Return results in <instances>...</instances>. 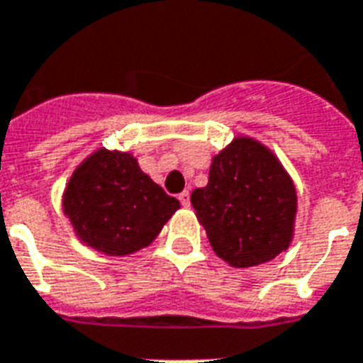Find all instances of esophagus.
<instances>
[{
  "mask_svg": "<svg viewBox=\"0 0 363 363\" xmlns=\"http://www.w3.org/2000/svg\"><path fill=\"white\" fill-rule=\"evenodd\" d=\"M179 200H181L182 207L190 206V192H188V190H184V192L179 194Z\"/></svg>",
  "mask_w": 363,
  "mask_h": 363,
  "instance_id": "1",
  "label": "esophagus"
}]
</instances>
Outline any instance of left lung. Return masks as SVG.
Masks as SVG:
<instances>
[{
	"label": "left lung",
	"instance_id": "1",
	"mask_svg": "<svg viewBox=\"0 0 363 363\" xmlns=\"http://www.w3.org/2000/svg\"><path fill=\"white\" fill-rule=\"evenodd\" d=\"M190 201L215 255L232 268L272 261L295 236V182L278 156L247 135L213 156L209 182Z\"/></svg>",
	"mask_w": 363,
	"mask_h": 363
}]
</instances>
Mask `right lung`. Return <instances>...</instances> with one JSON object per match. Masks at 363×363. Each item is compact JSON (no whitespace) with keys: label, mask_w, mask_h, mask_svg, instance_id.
<instances>
[{"label":"right lung","mask_w":363,"mask_h":363,"mask_svg":"<svg viewBox=\"0 0 363 363\" xmlns=\"http://www.w3.org/2000/svg\"><path fill=\"white\" fill-rule=\"evenodd\" d=\"M181 201L140 169L131 152L104 146L83 157L62 192L74 234L106 257H129L148 247Z\"/></svg>","instance_id":"obj_1"}]
</instances>
